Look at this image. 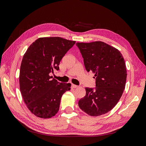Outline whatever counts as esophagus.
<instances>
[{
	"mask_svg": "<svg viewBox=\"0 0 146 146\" xmlns=\"http://www.w3.org/2000/svg\"><path fill=\"white\" fill-rule=\"evenodd\" d=\"M72 87L73 88H78V85H74V84H72Z\"/></svg>",
	"mask_w": 146,
	"mask_h": 146,
	"instance_id": "esophagus-1",
	"label": "esophagus"
}]
</instances>
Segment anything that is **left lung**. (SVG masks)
I'll return each mask as SVG.
<instances>
[{
    "label": "left lung",
    "mask_w": 146,
    "mask_h": 146,
    "mask_svg": "<svg viewBox=\"0 0 146 146\" xmlns=\"http://www.w3.org/2000/svg\"><path fill=\"white\" fill-rule=\"evenodd\" d=\"M86 70L95 74L96 87L86 88V96L78 103L88 115L98 116L110 111L125 90L126 70L125 60L116 48L103 42L76 43Z\"/></svg>",
    "instance_id": "obj_1"
}]
</instances>
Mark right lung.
Masks as SVG:
<instances>
[{"mask_svg": "<svg viewBox=\"0 0 146 146\" xmlns=\"http://www.w3.org/2000/svg\"><path fill=\"white\" fill-rule=\"evenodd\" d=\"M75 43L60 37H40L24 54L20 88L24 103L35 116L43 119L55 116L62 94L70 90V84L60 83L49 74L58 71L61 59Z\"/></svg>", "mask_w": 146, "mask_h": 146, "instance_id": "obj_1", "label": "right lung"}]
</instances>
